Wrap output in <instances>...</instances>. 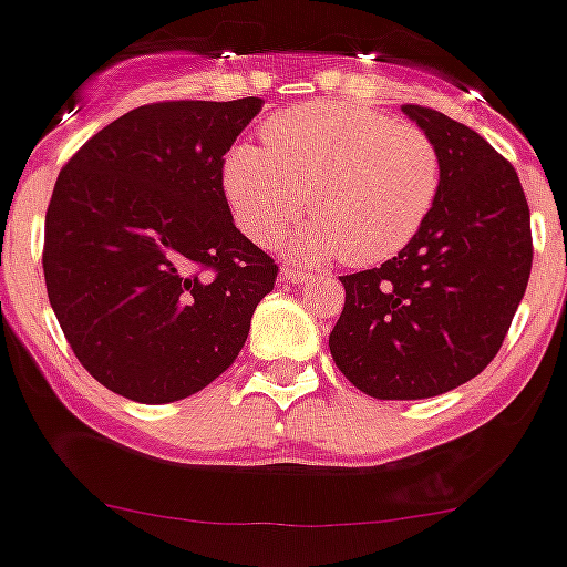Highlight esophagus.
Returning <instances> with one entry per match:
<instances>
[{
    "mask_svg": "<svg viewBox=\"0 0 567 567\" xmlns=\"http://www.w3.org/2000/svg\"><path fill=\"white\" fill-rule=\"evenodd\" d=\"M282 279L299 285V282H310V279H316V277H312L310 271H301V268H290L288 266V268H282Z\"/></svg>",
    "mask_w": 567,
    "mask_h": 567,
    "instance_id": "esophagus-1",
    "label": "esophagus"
}]
</instances>
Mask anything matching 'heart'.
Returning <instances> with one entry per match:
<instances>
[{"mask_svg": "<svg viewBox=\"0 0 567 567\" xmlns=\"http://www.w3.org/2000/svg\"><path fill=\"white\" fill-rule=\"evenodd\" d=\"M262 135L266 146H233L221 172L235 221L255 244H274L312 190L318 218L293 240L296 255L371 266L399 255L435 207L441 155L417 126L307 102L271 115Z\"/></svg>", "mask_w": 567, "mask_h": 567, "instance_id": "obj_1", "label": "heart"}]
</instances>
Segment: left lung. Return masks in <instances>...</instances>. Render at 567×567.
<instances>
[{
    "mask_svg": "<svg viewBox=\"0 0 567 567\" xmlns=\"http://www.w3.org/2000/svg\"><path fill=\"white\" fill-rule=\"evenodd\" d=\"M441 155L435 207L399 257L340 277L334 365L373 399H430L491 365L532 271V224L513 163L480 132L401 104Z\"/></svg>",
    "mask_w": 567,
    "mask_h": 567,
    "instance_id": "8db88e82",
    "label": "left lung"
}]
</instances>
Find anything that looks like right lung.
Here are the masks:
<instances>
[{
	"label": "right lung",
	"mask_w": 567,
	"mask_h": 567,
	"mask_svg": "<svg viewBox=\"0 0 567 567\" xmlns=\"http://www.w3.org/2000/svg\"><path fill=\"white\" fill-rule=\"evenodd\" d=\"M262 99L152 102L71 155L43 227V279L87 373L141 404L221 377L279 266L233 221L224 155Z\"/></svg>",
	"instance_id": "right-lung-1"
}]
</instances>
